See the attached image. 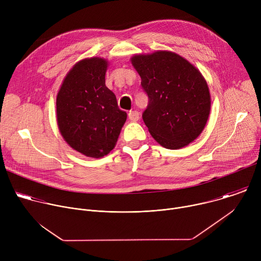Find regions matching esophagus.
Here are the masks:
<instances>
[{"label":"esophagus","mask_w":261,"mask_h":261,"mask_svg":"<svg viewBox=\"0 0 261 261\" xmlns=\"http://www.w3.org/2000/svg\"><path fill=\"white\" fill-rule=\"evenodd\" d=\"M128 117H129V120H130V121H132V122H137V121L139 120V114H138V111H136V110L129 111Z\"/></svg>","instance_id":"34e87169"}]
</instances>
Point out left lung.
Returning a JSON list of instances; mask_svg holds the SVG:
<instances>
[{
  "label": "left lung",
  "mask_w": 261,
  "mask_h": 261,
  "mask_svg": "<svg viewBox=\"0 0 261 261\" xmlns=\"http://www.w3.org/2000/svg\"><path fill=\"white\" fill-rule=\"evenodd\" d=\"M131 63L148 97L142 119L155 140L169 150L195 140L211 111L208 87L199 70L166 50L135 55Z\"/></svg>",
  "instance_id": "8db88e82"
}]
</instances>
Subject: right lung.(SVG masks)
I'll return each mask as SVG.
<instances>
[{"mask_svg": "<svg viewBox=\"0 0 261 261\" xmlns=\"http://www.w3.org/2000/svg\"><path fill=\"white\" fill-rule=\"evenodd\" d=\"M108 62L80 61L63 81L57 96V121L65 141L83 155L102 158L114 150L127 120L116 95L105 86Z\"/></svg>", "mask_w": 261, "mask_h": 261, "instance_id": "obj_1", "label": "right lung"}]
</instances>
